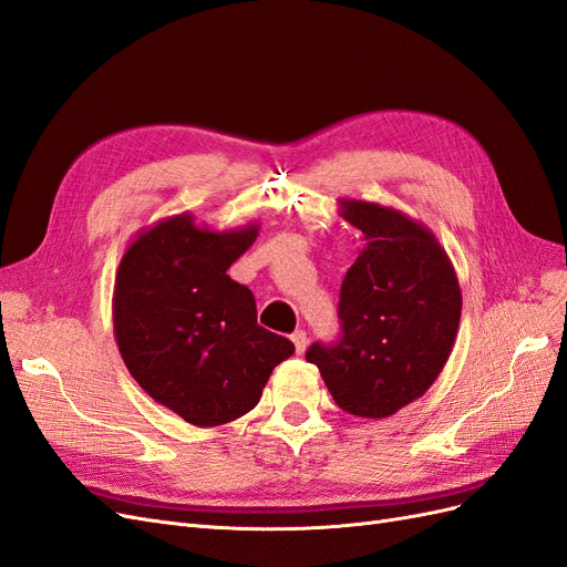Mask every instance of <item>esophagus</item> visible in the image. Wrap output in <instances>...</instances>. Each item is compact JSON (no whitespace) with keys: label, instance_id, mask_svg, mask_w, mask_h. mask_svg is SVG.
<instances>
[{"label":"esophagus","instance_id":"1","mask_svg":"<svg viewBox=\"0 0 567 567\" xmlns=\"http://www.w3.org/2000/svg\"><path fill=\"white\" fill-rule=\"evenodd\" d=\"M290 340H293L298 354H302L307 350V333L305 331H296L293 336H290Z\"/></svg>","mask_w":567,"mask_h":567}]
</instances>
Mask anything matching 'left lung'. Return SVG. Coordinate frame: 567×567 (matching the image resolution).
Wrapping results in <instances>:
<instances>
[{
	"label": "left lung",
	"instance_id": "obj_1",
	"mask_svg": "<svg viewBox=\"0 0 567 567\" xmlns=\"http://www.w3.org/2000/svg\"><path fill=\"white\" fill-rule=\"evenodd\" d=\"M338 203L367 246L342 279L340 340L315 342L305 359L342 411L388 419L419 400L447 364L461 288L450 255L421 221L379 203Z\"/></svg>",
	"mask_w": 567,
	"mask_h": 567
}]
</instances>
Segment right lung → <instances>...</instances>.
Segmentation results:
<instances>
[{
	"label": "right lung",
	"instance_id": "1",
	"mask_svg": "<svg viewBox=\"0 0 567 567\" xmlns=\"http://www.w3.org/2000/svg\"><path fill=\"white\" fill-rule=\"evenodd\" d=\"M257 231H213L192 213L165 217L134 236L115 274L113 331L127 371L198 427L248 414L274 367L296 352L257 323L250 288L227 274Z\"/></svg>",
	"mask_w": 567,
	"mask_h": 567
}]
</instances>
